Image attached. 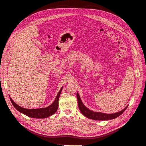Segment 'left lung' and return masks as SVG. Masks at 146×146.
<instances>
[{
  "mask_svg": "<svg viewBox=\"0 0 146 146\" xmlns=\"http://www.w3.org/2000/svg\"><path fill=\"white\" fill-rule=\"evenodd\" d=\"M76 97L78 100V107L80 111H81V113L86 117L91 119H93V120H111V119L117 118L121 114H123V113L125 111L128 106H127L124 109H123V110L119 112H117L115 113H111V114H107V113H104L101 112L92 111L84 106L78 92L76 93Z\"/></svg>",
  "mask_w": 146,
  "mask_h": 146,
  "instance_id": "1",
  "label": "left lung"
}]
</instances>
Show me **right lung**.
Here are the masks:
<instances>
[{
	"label": "right lung",
	"mask_w": 146,
	"mask_h": 146,
	"mask_svg": "<svg viewBox=\"0 0 146 146\" xmlns=\"http://www.w3.org/2000/svg\"><path fill=\"white\" fill-rule=\"evenodd\" d=\"M62 86L60 90L58 92L56 97L55 101L51 105L45 108H38V109H26L23 107H21L19 105L16 104L14 101L10 97V100L12 103L14 107L18 111L23 113V114L28 116L30 118H46L49 117L50 116L52 115V114H55V112L57 111L58 107V100L61 93V91L63 89Z\"/></svg>",
	"instance_id": "1"
}]
</instances>
